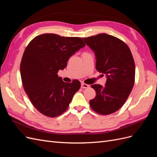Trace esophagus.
I'll return each mask as SVG.
<instances>
[{
  "label": "esophagus",
  "instance_id": "34e87169",
  "mask_svg": "<svg viewBox=\"0 0 157 157\" xmlns=\"http://www.w3.org/2000/svg\"><path fill=\"white\" fill-rule=\"evenodd\" d=\"M89 85L88 84H85V83H82L81 84V88H89Z\"/></svg>",
  "mask_w": 157,
  "mask_h": 157
}]
</instances>
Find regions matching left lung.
<instances>
[{"label":"left lung","instance_id":"obj_1","mask_svg":"<svg viewBox=\"0 0 157 157\" xmlns=\"http://www.w3.org/2000/svg\"><path fill=\"white\" fill-rule=\"evenodd\" d=\"M83 39L96 55V70L107 77L105 87L91 85L96 95L90 105L100 115H110L124 105L134 85L135 63L132 52L124 42L105 33Z\"/></svg>","mask_w":157,"mask_h":157}]
</instances>
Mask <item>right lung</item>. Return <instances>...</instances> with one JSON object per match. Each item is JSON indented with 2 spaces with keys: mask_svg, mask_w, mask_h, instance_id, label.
<instances>
[{
  "mask_svg": "<svg viewBox=\"0 0 157 157\" xmlns=\"http://www.w3.org/2000/svg\"><path fill=\"white\" fill-rule=\"evenodd\" d=\"M85 45L80 37L44 33L27 46L20 63L22 84L31 102L42 115L53 118L67 109L80 82L78 80L65 82L58 73Z\"/></svg>",
  "mask_w": 157,
  "mask_h": 157,
  "instance_id": "obj_1",
  "label": "right lung"
}]
</instances>
